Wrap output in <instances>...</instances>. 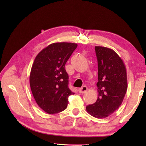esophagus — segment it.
<instances>
[{
    "label": "esophagus",
    "instance_id": "1",
    "mask_svg": "<svg viewBox=\"0 0 146 146\" xmlns=\"http://www.w3.org/2000/svg\"><path fill=\"white\" fill-rule=\"evenodd\" d=\"M87 90H88V88L86 87V86H84L83 87L79 89L78 91H79V93H84L86 92V91H87Z\"/></svg>",
    "mask_w": 146,
    "mask_h": 146
}]
</instances>
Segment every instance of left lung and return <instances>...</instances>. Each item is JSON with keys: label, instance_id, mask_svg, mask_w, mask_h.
<instances>
[{"label": "left lung", "instance_id": "obj_1", "mask_svg": "<svg viewBox=\"0 0 146 146\" xmlns=\"http://www.w3.org/2000/svg\"><path fill=\"white\" fill-rule=\"evenodd\" d=\"M98 61V98L93 104L86 106L89 114L104 118L114 113L123 102L127 89L126 68L118 54L113 49L95 46Z\"/></svg>", "mask_w": 146, "mask_h": 146}]
</instances>
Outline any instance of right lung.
<instances>
[{"mask_svg": "<svg viewBox=\"0 0 146 146\" xmlns=\"http://www.w3.org/2000/svg\"><path fill=\"white\" fill-rule=\"evenodd\" d=\"M77 46L71 42L53 43L35 58L29 76L31 90L38 106L48 114L66 110L68 97L75 94L68 87L65 65Z\"/></svg>", "mask_w": 146, "mask_h": 146, "instance_id": "1", "label": "right lung"}]
</instances>
